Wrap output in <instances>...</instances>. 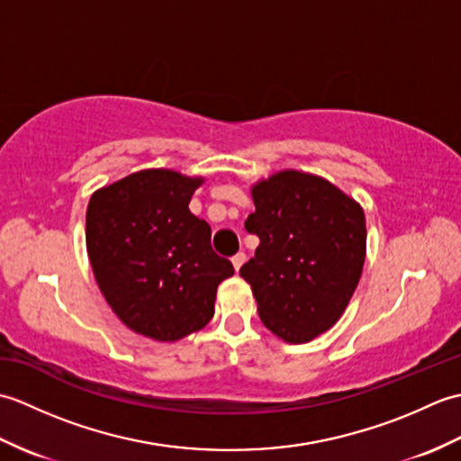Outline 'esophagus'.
Returning a JSON list of instances; mask_svg holds the SVG:
<instances>
[{"label": "esophagus", "instance_id": "34e87169", "mask_svg": "<svg viewBox=\"0 0 461 461\" xmlns=\"http://www.w3.org/2000/svg\"><path fill=\"white\" fill-rule=\"evenodd\" d=\"M243 261H246V253H243V251L236 253V256H233V258H231V263H233V269H236V271H240V267L243 266Z\"/></svg>", "mask_w": 461, "mask_h": 461}]
</instances>
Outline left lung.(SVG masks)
I'll return each mask as SVG.
<instances>
[{"label": "left lung", "mask_w": 461, "mask_h": 461, "mask_svg": "<svg viewBox=\"0 0 461 461\" xmlns=\"http://www.w3.org/2000/svg\"><path fill=\"white\" fill-rule=\"evenodd\" d=\"M246 230L259 246L240 276L271 332L307 342L329 330L355 293L366 251L360 205L319 176L285 170L253 185Z\"/></svg>", "instance_id": "1"}]
</instances>
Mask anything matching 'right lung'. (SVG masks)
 Masks as SVG:
<instances>
[{"label":"right lung","mask_w":461,"mask_h":461,"mask_svg":"<svg viewBox=\"0 0 461 461\" xmlns=\"http://www.w3.org/2000/svg\"><path fill=\"white\" fill-rule=\"evenodd\" d=\"M202 178L142 170L95 192L86 251L106 303L126 327L178 340L208 325L218 285L233 276L212 228L188 203Z\"/></svg>","instance_id":"add662e5"}]
</instances>
